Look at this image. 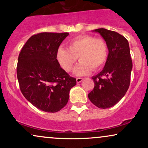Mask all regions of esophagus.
I'll return each mask as SVG.
<instances>
[{"label": "esophagus", "mask_w": 148, "mask_h": 148, "mask_svg": "<svg viewBox=\"0 0 148 148\" xmlns=\"http://www.w3.org/2000/svg\"><path fill=\"white\" fill-rule=\"evenodd\" d=\"M83 78H76V82H77L78 83H81V81H83Z\"/></svg>", "instance_id": "1"}]
</instances>
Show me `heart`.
<instances>
[{
    "label": "heart",
    "mask_w": 148,
    "mask_h": 148,
    "mask_svg": "<svg viewBox=\"0 0 148 148\" xmlns=\"http://www.w3.org/2000/svg\"><path fill=\"white\" fill-rule=\"evenodd\" d=\"M108 49L106 41L91 35H80L68 43V49L59 47L56 57L58 64L66 72L72 70L78 59L81 60L74 69L76 76L88 75L94 70L101 69L108 58Z\"/></svg>",
    "instance_id": "obj_1"
}]
</instances>
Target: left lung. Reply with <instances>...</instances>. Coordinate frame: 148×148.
<instances>
[{
  "label": "left lung",
  "instance_id": "obj_1",
  "mask_svg": "<svg viewBox=\"0 0 148 148\" xmlns=\"http://www.w3.org/2000/svg\"><path fill=\"white\" fill-rule=\"evenodd\" d=\"M93 32L103 37L109 53L104 68L92 77L94 88L88 94V98L94 106L106 109L116 104L127 91L132 61L129 43L123 36L104 28Z\"/></svg>",
  "mask_w": 148,
  "mask_h": 148
}]
</instances>
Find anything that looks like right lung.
<instances>
[{"instance_id": "add662e5", "label": "right lung", "mask_w": 148, "mask_h": 148, "mask_svg": "<svg viewBox=\"0 0 148 148\" xmlns=\"http://www.w3.org/2000/svg\"><path fill=\"white\" fill-rule=\"evenodd\" d=\"M69 33L42 32L32 36L18 58L17 78L25 98L42 111L56 112L68 102L76 84L60 67L56 51Z\"/></svg>"}]
</instances>
